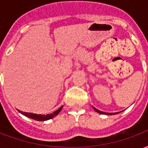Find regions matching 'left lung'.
Here are the masks:
<instances>
[{"mask_svg":"<svg viewBox=\"0 0 148 148\" xmlns=\"http://www.w3.org/2000/svg\"><path fill=\"white\" fill-rule=\"evenodd\" d=\"M94 109V110L97 112H98V113H100V114H105V115H112V113H110V112H101L100 111V110H97V109H95V108H93ZM113 114H116V112H114Z\"/></svg>","mask_w":148,"mask_h":148,"instance_id":"left-lung-1","label":"left lung"}]
</instances>
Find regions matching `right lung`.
Masks as SVG:
<instances>
[{"label": "right lung", "instance_id": "add662e5", "mask_svg": "<svg viewBox=\"0 0 148 148\" xmlns=\"http://www.w3.org/2000/svg\"><path fill=\"white\" fill-rule=\"evenodd\" d=\"M62 109V106H61L58 109H57L56 111H55L52 113H50V114L47 115H42V114H36V113H32V112H22L21 110H18V111L21 112V114H23L25 116H27L28 118H31V119H33V120H36V121H47V120H50V119H52L53 117H55V116L60 112V111Z\"/></svg>", "mask_w": 148, "mask_h": 148}]
</instances>
